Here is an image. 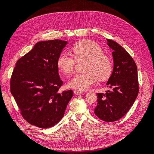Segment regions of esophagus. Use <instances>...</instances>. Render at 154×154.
Instances as JSON below:
<instances>
[{"instance_id": "esophagus-1", "label": "esophagus", "mask_w": 154, "mask_h": 154, "mask_svg": "<svg viewBox=\"0 0 154 154\" xmlns=\"http://www.w3.org/2000/svg\"><path fill=\"white\" fill-rule=\"evenodd\" d=\"M74 94H82V91H78V90H74Z\"/></svg>"}]
</instances>
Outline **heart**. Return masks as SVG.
<instances>
[{"label":"heart","mask_w":154,"mask_h":154,"mask_svg":"<svg viewBox=\"0 0 154 154\" xmlns=\"http://www.w3.org/2000/svg\"><path fill=\"white\" fill-rule=\"evenodd\" d=\"M70 55L61 53L57 59V66L65 74L74 72L76 62L86 60L85 72L77 74L69 81V85L80 91H84L95 85L98 80H107L113 71L110 58L103 54V49L96 42L83 40L72 46Z\"/></svg>","instance_id":"1"}]
</instances>
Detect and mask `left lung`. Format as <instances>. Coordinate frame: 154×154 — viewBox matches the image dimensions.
Listing matches in <instances>:
<instances>
[{
	"label": "left lung",
	"mask_w": 154,
	"mask_h": 154,
	"mask_svg": "<svg viewBox=\"0 0 154 154\" xmlns=\"http://www.w3.org/2000/svg\"><path fill=\"white\" fill-rule=\"evenodd\" d=\"M113 50L114 69L106 83L111 88L97 94L94 114L106 122L119 120L131 108L139 93L137 68L132 57L114 40L107 39Z\"/></svg>",
	"instance_id": "left-lung-1"
}]
</instances>
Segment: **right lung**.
Returning <instances> with one entry per match:
<instances>
[{"label":"right lung","instance_id":"obj_1","mask_svg":"<svg viewBox=\"0 0 154 154\" xmlns=\"http://www.w3.org/2000/svg\"><path fill=\"white\" fill-rule=\"evenodd\" d=\"M67 42L42 41L18 60L10 79V91L27 123L47 128L58 123L72 97V91L59 89L57 59Z\"/></svg>","mask_w":154,"mask_h":154}]
</instances>
